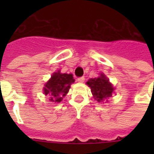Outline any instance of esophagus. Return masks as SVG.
I'll list each match as a JSON object with an SVG mask.
<instances>
[{
  "instance_id": "34e87169",
  "label": "esophagus",
  "mask_w": 154,
  "mask_h": 154,
  "mask_svg": "<svg viewBox=\"0 0 154 154\" xmlns=\"http://www.w3.org/2000/svg\"><path fill=\"white\" fill-rule=\"evenodd\" d=\"M77 82H79V83H83L85 82V77H78L77 80Z\"/></svg>"
}]
</instances>
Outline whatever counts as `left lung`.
Wrapping results in <instances>:
<instances>
[{"instance_id": "left-lung-1", "label": "left lung", "mask_w": 154, "mask_h": 154, "mask_svg": "<svg viewBox=\"0 0 154 154\" xmlns=\"http://www.w3.org/2000/svg\"><path fill=\"white\" fill-rule=\"evenodd\" d=\"M86 84L90 87L94 98L98 102H104L105 99L112 96L114 91L112 85L104 73H101L98 77L89 79Z\"/></svg>"}]
</instances>
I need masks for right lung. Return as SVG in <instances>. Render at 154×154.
I'll return each mask as SVG.
<instances>
[{
  "label": "right lung",
  "instance_id": "right-lung-1",
  "mask_svg": "<svg viewBox=\"0 0 154 154\" xmlns=\"http://www.w3.org/2000/svg\"><path fill=\"white\" fill-rule=\"evenodd\" d=\"M75 82L72 74L61 73L60 70L54 72L51 78L45 85V95L49 97V101L53 102H60L63 97L68 94L70 85Z\"/></svg>",
  "mask_w": 154,
  "mask_h": 154
}]
</instances>
